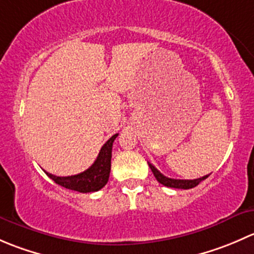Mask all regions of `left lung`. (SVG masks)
<instances>
[{"label":"left lung","instance_id":"8db88e82","mask_svg":"<svg viewBox=\"0 0 254 254\" xmlns=\"http://www.w3.org/2000/svg\"><path fill=\"white\" fill-rule=\"evenodd\" d=\"M148 166H150L155 178L157 179L161 184H163V186L166 187H170V188H177V189L194 188V187L198 186L201 181H204V179H206L207 177H209V175H206L201 177V178H196V179H173V178H168V177L163 176L162 173H161L155 166L151 165V163H148Z\"/></svg>","mask_w":254,"mask_h":254}]
</instances>
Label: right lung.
<instances>
[{"instance_id": "add662e5", "label": "right lung", "mask_w": 254, "mask_h": 254, "mask_svg": "<svg viewBox=\"0 0 254 254\" xmlns=\"http://www.w3.org/2000/svg\"><path fill=\"white\" fill-rule=\"evenodd\" d=\"M118 134L113 135L98 153V157L94 161L93 165L86 170L84 172L78 173L75 176L58 177L51 173H47L49 178L53 179L56 184L64 187L66 189L79 191V193H91V191H98L103 188L109 179L111 173V160H112V147L115 137Z\"/></svg>"}]
</instances>
